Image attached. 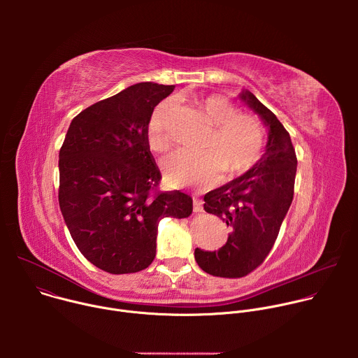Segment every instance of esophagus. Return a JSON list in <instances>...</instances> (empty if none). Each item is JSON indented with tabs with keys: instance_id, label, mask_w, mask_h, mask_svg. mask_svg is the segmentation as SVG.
<instances>
[{
	"instance_id": "34e87169",
	"label": "esophagus",
	"mask_w": 358,
	"mask_h": 358,
	"mask_svg": "<svg viewBox=\"0 0 358 358\" xmlns=\"http://www.w3.org/2000/svg\"><path fill=\"white\" fill-rule=\"evenodd\" d=\"M192 210L194 213H202V201L198 198L192 199Z\"/></svg>"
}]
</instances>
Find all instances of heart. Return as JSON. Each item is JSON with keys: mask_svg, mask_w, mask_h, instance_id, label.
Returning <instances> with one entry per match:
<instances>
[{"mask_svg": "<svg viewBox=\"0 0 358 358\" xmlns=\"http://www.w3.org/2000/svg\"><path fill=\"white\" fill-rule=\"evenodd\" d=\"M199 105L215 127L214 134L206 144L207 151L178 150L164 160V176L174 187L214 184L224 171L229 176L246 173L262 156L265 130L257 117L238 113L228 99L218 94L202 99ZM174 108V101L169 99L152 112L147 126V143L152 151L170 148Z\"/></svg>", "mask_w": 358, "mask_h": 358, "instance_id": "1", "label": "heart"}]
</instances>
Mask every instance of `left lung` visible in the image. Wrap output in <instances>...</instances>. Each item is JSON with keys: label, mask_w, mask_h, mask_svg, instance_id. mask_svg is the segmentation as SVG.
Wrapping results in <instances>:
<instances>
[{"label": "left lung", "mask_w": 358, "mask_h": 358, "mask_svg": "<svg viewBox=\"0 0 358 358\" xmlns=\"http://www.w3.org/2000/svg\"><path fill=\"white\" fill-rule=\"evenodd\" d=\"M243 103L268 129L265 152L250 170L203 196V210L231 229L218 250L195 249L198 266L213 276L242 278L257 269L271 252L293 199L297 159L292 140L278 117L243 89Z\"/></svg>", "instance_id": "8db88e82"}]
</instances>
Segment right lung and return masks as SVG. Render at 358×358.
<instances>
[{
	"label": "right lung",
	"instance_id": "add662e5",
	"mask_svg": "<svg viewBox=\"0 0 358 358\" xmlns=\"http://www.w3.org/2000/svg\"><path fill=\"white\" fill-rule=\"evenodd\" d=\"M174 87L141 82L97 101L72 120L61 147V213L80 253L105 272L145 269L156 257L159 222L192 213L184 192L151 195L162 174L147 126Z\"/></svg>",
	"mask_w": 358,
	"mask_h": 358
}]
</instances>
